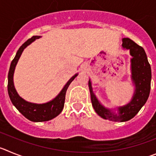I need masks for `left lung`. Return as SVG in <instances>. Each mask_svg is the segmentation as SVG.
Returning <instances> with one entry per match:
<instances>
[{
  "label": "left lung",
  "mask_w": 156,
  "mask_h": 156,
  "mask_svg": "<svg viewBox=\"0 0 156 156\" xmlns=\"http://www.w3.org/2000/svg\"><path fill=\"white\" fill-rule=\"evenodd\" d=\"M122 46L123 48L130 50V55L133 57L131 59L132 79L136 88L131 102L118 108L119 114H113L99 103L92 92L91 81H88L91 101L95 111L102 118L115 122H124L132 119L146 102L151 89V66L144 50L129 38H123Z\"/></svg>",
  "instance_id": "obj_1"
}]
</instances>
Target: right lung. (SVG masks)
Here are the masks:
<instances>
[{
	"instance_id": "add662e5",
	"label": "right lung",
	"mask_w": 156,
	"mask_h": 156,
	"mask_svg": "<svg viewBox=\"0 0 156 156\" xmlns=\"http://www.w3.org/2000/svg\"><path fill=\"white\" fill-rule=\"evenodd\" d=\"M40 36H33L26 42L23 43L17 51L15 58L12 60L10 66L9 72H8V95L12 102L14 106L17 108V109L28 120L33 122H43L48 121V120L54 119L57 116H58L62 111L64 108V101H65L66 92L68 90L71 81L77 77L78 74L75 75L69 81L67 82L65 86L62 89L60 94L57 95L54 99L50 102L44 103V104H35L31 102H26L23 99L19 96L15 90L13 83V75L15 71V66H16L19 57L22 54L24 49L30 44L32 42L34 41L36 39H39Z\"/></svg>"
}]
</instances>
